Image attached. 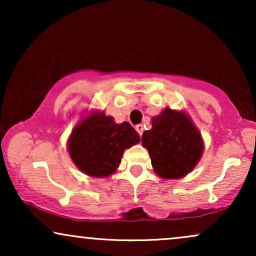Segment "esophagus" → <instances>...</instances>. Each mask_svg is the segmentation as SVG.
Here are the masks:
<instances>
[{"label":"esophagus","instance_id":"1","mask_svg":"<svg viewBox=\"0 0 256 256\" xmlns=\"http://www.w3.org/2000/svg\"><path fill=\"white\" fill-rule=\"evenodd\" d=\"M136 131L138 132V134H140V136H142L143 131H144V126H143V124L136 125Z\"/></svg>","mask_w":256,"mask_h":256}]
</instances>
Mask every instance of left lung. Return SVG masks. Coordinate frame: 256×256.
<instances>
[{"instance_id":"obj_1","label":"left lung","mask_w":256,"mask_h":256,"mask_svg":"<svg viewBox=\"0 0 256 256\" xmlns=\"http://www.w3.org/2000/svg\"><path fill=\"white\" fill-rule=\"evenodd\" d=\"M154 172L165 179H177L192 172L204 152L198 128L184 112L166 108L152 119V128L142 134Z\"/></svg>"}]
</instances>
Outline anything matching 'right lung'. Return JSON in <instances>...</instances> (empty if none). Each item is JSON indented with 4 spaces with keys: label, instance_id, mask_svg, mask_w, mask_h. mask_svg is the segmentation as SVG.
I'll return each instance as SVG.
<instances>
[{
    "label": "right lung",
    "instance_id": "obj_1",
    "mask_svg": "<svg viewBox=\"0 0 256 256\" xmlns=\"http://www.w3.org/2000/svg\"><path fill=\"white\" fill-rule=\"evenodd\" d=\"M140 140V134L128 122L116 124L113 116L94 112L74 126L67 146L82 172L104 178L116 171L125 149Z\"/></svg>",
    "mask_w": 256,
    "mask_h": 256
}]
</instances>
